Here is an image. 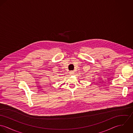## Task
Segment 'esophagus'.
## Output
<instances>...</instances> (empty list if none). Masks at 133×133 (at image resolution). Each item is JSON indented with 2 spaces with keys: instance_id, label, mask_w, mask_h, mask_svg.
I'll use <instances>...</instances> for the list:
<instances>
[{
  "instance_id": "34e87169",
  "label": "esophagus",
  "mask_w": 133,
  "mask_h": 133,
  "mask_svg": "<svg viewBox=\"0 0 133 133\" xmlns=\"http://www.w3.org/2000/svg\"><path fill=\"white\" fill-rule=\"evenodd\" d=\"M70 74L71 75H74V74H75V73H74V71H71V72H70Z\"/></svg>"
}]
</instances>
